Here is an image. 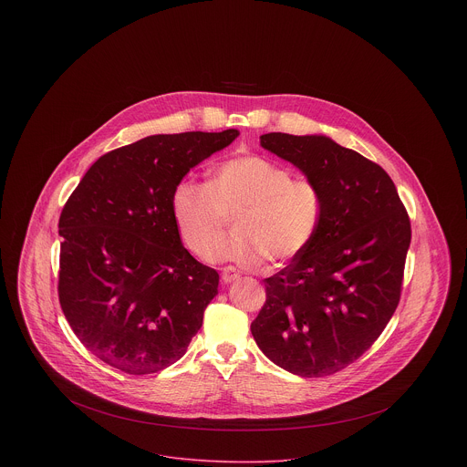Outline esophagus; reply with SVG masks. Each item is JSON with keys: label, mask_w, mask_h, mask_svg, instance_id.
Returning a JSON list of instances; mask_svg holds the SVG:
<instances>
[{"label": "esophagus", "mask_w": 467, "mask_h": 467, "mask_svg": "<svg viewBox=\"0 0 467 467\" xmlns=\"http://www.w3.org/2000/svg\"><path fill=\"white\" fill-rule=\"evenodd\" d=\"M223 280L226 282V284H230V282H235V280H239V271L235 269L234 266H226L224 269H223Z\"/></svg>", "instance_id": "obj_1"}]
</instances>
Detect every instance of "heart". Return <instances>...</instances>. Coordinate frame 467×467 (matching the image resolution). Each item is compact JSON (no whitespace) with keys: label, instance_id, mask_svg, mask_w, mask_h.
<instances>
[{"label":"heart","instance_id":"obj_1","mask_svg":"<svg viewBox=\"0 0 467 467\" xmlns=\"http://www.w3.org/2000/svg\"><path fill=\"white\" fill-rule=\"evenodd\" d=\"M171 206L185 246L202 261L217 255L235 214V235L223 257L250 266L298 257L317 239L326 213L315 182L293 180L287 169L254 154L221 161L206 185L182 182Z\"/></svg>","mask_w":467,"mask_h":467}]
</instances>
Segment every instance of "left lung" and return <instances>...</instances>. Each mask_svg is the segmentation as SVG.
<instances>
[{"mask_svg": "<svg viewBox=\"0 0 467 467\" xmlns=\"http://www.w3.org/2000/svg\"><path fill=\"white\" fill-rule=\"evenodd\" d=\"M261 145L320 187L326 213L311 246L265 280L252 334L284 370L331 376L368 350L396 313L410 219L390 176L327 136L267 133Z\"/></svg>", "mask_w": 467, "mask_h": 467, "instance_id": "left-lung-1", "label": "left lung"}]
</instances>
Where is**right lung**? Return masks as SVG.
<instances>
[{"label":"right lung","instance_id":"right-lung-1","mask_svg":"<svg viewBox=\"0 0 467 467\" xmlns=\"http://www.w3.org/2000/svg\"><path fill=\"white\" fill-rule=\"evenodd\" d=\"M239 136L152 134L100 156L59 219V302L100 361L160 372L187 352L217 295L219 275L182 244L172 192L185 174Z\"/></svg>","mask_w":467,"mask_h":467}]
</instances>
